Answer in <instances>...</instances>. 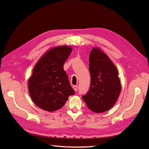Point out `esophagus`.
Instances as JSON below:
<instances>
[{"label": "esophagus", "mask_w": 149, "mask_h": 149, "mask_svg": "<svg viewBox=\"0 0 149 149\" xmlns=\"http://www.w3.org/2000/svg\"><path fill=\"white\" fill-rule=\"evenodd\" d=\"M73 88H74V90H75V92H77V90H78V86H77V85L74 86H73Z\"/></svg>", "instance_id": "1"}]
</instances>
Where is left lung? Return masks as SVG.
Listing matches in <instances>:
<instances>
[{
    "label": "left lung",
    "mask_w": 149,
    "mask_h": 149,
    "mask_svg": "<svg viewBox=\"0 0 149 149\" xmlns=\"http://www.w3.org/2000/svg\"><path fill=\"white\" fill-rule=\"evenodd\" d=\"M91 76L90 89L82 96L87 107L95 113L109 110L117 101L121 85L114 64L99 48H94L89 57Z\"/></svg>",
    "instance_id": "left-lung-1"
}]
</instances>
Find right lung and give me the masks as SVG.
Instances as JSON below:
<instances>
[{
    "mask_svg": "<svg viewBox=\"0 0 149 149\" xmlns=\"http://www.w3.org/2000/svg\"><path fill=\"white\" fill-rule=\"evenodd\" d=\"M72 51L69 46L54 47L40 58L29 78L28 87L31 100L48 112L60 109L70 95L75 94L63 66Z\"/></svg>",
    "mask_w": 149,
    "mask_h": 149,
    "instance_id": "right-lung-1",
    "label": "right lung"
}]
</instances>
